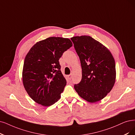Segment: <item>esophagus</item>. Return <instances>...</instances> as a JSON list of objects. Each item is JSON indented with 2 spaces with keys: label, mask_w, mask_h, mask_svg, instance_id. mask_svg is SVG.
Here are the masks:
<instances>
[{
  "label": "esophagus",
  "mask_w": 135,
  "mask_h": 135,
  "mask_svg": "<svg viewBox=\"0 0 135 135\" xmlns=\"http://www.w3.org/2000/svg\"><path fill=\"white\" fill-rule=\"evenodd\" d=\"M72 74H69V75L67 76V78L69 79H71L72 78Z\"/></svg>",
  "instance_id": "34e87169"
}]
</instances>
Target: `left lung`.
I'll return each instance as SVG.
<instances>
[{
  "mask_svg": "<svg viewBox=\"0 0 135 135\" xmlns=\"http://www.w3.org/2000/svg\"><path fill=\"white\" fill-rule=\"evenodd\" d=\"M80 59L82 79L74 88L86 101L101 100L111 91L116 81V65L110 51L88 36L71 38Z\"/></svg>",
  "mask_w": 135,
  "mask_h": 135,
  "instance_id": "obj_1",
  "label": "left lung"
}]
</instances>
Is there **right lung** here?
<instances>
[{
	"instance_id": "right-lung-1",
	"label": "right lung",
	"mask_w": 135,
	"mask_h": 135,
	"mask_svg": "<svg viewBox=\"0 0 135 135\" xmlns=\"http://www.w3.org/2000/svg\"><path fill=\"white\" fill-rule=\"evenodd\" d=\"M72 46L68 38L49 37L38 42L24 59L22 79L28 95L43 106H49L61 98L66 80L59 59Z\"/></svg>"
}]
</instances>
